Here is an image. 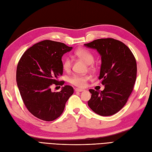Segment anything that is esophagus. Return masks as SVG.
<instances>
[{
	"label": "esophagus",
	"mask_w": 152,
	"mask_h": 152,
	"mask_svg": "<svg viewBox=\"0 0 152 152\" xmlns=\"http://www.w3.org/2000/svg\"><path fill=\"white\" fill-rule=\"evenodd\" d=\"M85 90L84 89H80V88H75V92H83V91H84Z\"/></svg>",
	"instance_id": "34e87169"
}]
</instances>
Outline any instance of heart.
I'll list each match as a JSON object with an SVG mask.
<instances>
[{
  "label": "heart",
  "mask_w": 152,
  "mask_h": 152,
  "mask_svg": "<svg viewBox=\"0 0 152 152\" xmlns=\"http://www.w3.org/2000/svg\"><path fill=\"white\" fill-rule=\"evenodd\" d=\"M75 55L79 58L89 64L90 69H93L94 68V65L92 62L94 61L95 57H94L93 53H91L89 50L84 48H79L75 50ZM62 66L65 72H69L72 66V60L68 57L64 58L62 62ZM89 79L90 77L88 75H73L69 77V82L75 86L84 88L86 86V83Z\"/></svg>",
  "instance_id": "obj_1"
}]
</instances>
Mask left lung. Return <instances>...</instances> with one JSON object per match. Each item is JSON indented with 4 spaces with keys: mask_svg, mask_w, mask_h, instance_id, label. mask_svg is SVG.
Segmentation results:
<instances>
[{
    "mask_svg": "<svg viewBox=\"0 0 152 152\" xmlns=\"http://www.w3.org/2000/svg\"><path fill=\"white\" fill-rule=\"evenodd\" d=\"M96 49L102 56L99 79L104 85L103 91L90 89L92 94L88 104L101 116H111L126 104L132 93L137 78V62L133 53L122 42L102 38L85 43Z\"/></svg>",
    "mask_w": 152,
    "mask_h": 152,
    "instance_id": "1",
    "label": "left lung"
}]
</instances>
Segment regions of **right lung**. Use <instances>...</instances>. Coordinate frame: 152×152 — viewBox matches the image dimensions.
<instances>
[{
    "mask_svg": "<svg viewBox=\"0 0 152 152\" xmlns=\"http://www.w3.org/2000/svg\"><path fill=\"white\" fill-rule=\"evenodd\" d=\"M72 47L51 40H43L30 47L20 58L16 80L26 109L38 118L53 121L64 110L66 103L73 94L72 86L66 85L61 91L52 92L53 85L62 86V56Z\"/></svg>",
    "mask_w": 152,
    "mask_h": 152,
    "instance_id": "1",
    "label": "right lung"
}]
</instances>
